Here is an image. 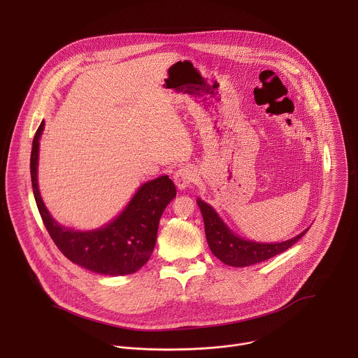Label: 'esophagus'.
Segmentation results:
<instances>
[{
	"label": "esophagus",
	"mask_w": 358,
	"mask_h": 358,
	"mask_svg": "<svg viewBox=\"0 0 358 358\" xmlns=\"http://www.w3.org/2000/svg\"><path fill=\"white\" fill-rule=\"evenodd\" d=\"M173 180L176 182V185L180 188V189H184L187 188L188 185H191L195 180V171L192 170V167L189 166H181L178 167L176 171H174V176H173Z\"/></svg>",
	"instance_id": "1"
}]
</instances>
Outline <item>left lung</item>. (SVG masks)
<instances>
[{"instance_id": "left-lung-1", "label": "left lung", "mask_w": 358, "mask_h": 358, "mask_svg": "<svg viewBox=\"0 0 358 358\" xmlns=\"http://www.w3.org/2000/svg\"><path fill=\"white\" fill-rule=\"evenodd\" d=\"M196 203L201 210L203 225H206V236L208 246L215 257L228 266L245 268L255 264L268 261L276 255L285 252L293 246L308 229H304L297 236L278 243H261L243 239L234 234L227 224L220 218L215 210L203 202L201 198H196Z\"/></svg>"}]
</instances>
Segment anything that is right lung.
<instances>
[{
  "label": "right lung",
  "mask_w": 358,
  "mask_h": 358,
  "mask_svg": "<svg viewBox=\"0 0 358 358\" xmlns=\"http://www.w3.org/2000/svg\"><path fill=\"white\" fill-rule=\"evenodd\" d=\"M43 122L39 124L31 151V181L36 206L50 238L65 257L92 272L123 276L137 272L155 249L163 211L176 196V185L169 176L143 184L122 214L94 231H73L59 225L41 198L38 188V155Z\"/></svg>",
  "instance_id": "1"
}]
</instances>
